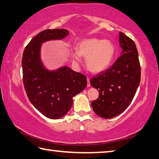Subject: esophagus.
<instances>
[{"instance_id": "34e87169", "label": "esophagus", "mask_w": 159, "mask_h": 159, "mask_svg": "<svg viewBox=\"0 0 159 159\" xmlns=\"http://www.w3.org/2000/svg\"><path fill=\"white\" fill-rule=\"evenodd\" d=\"M87 82H88L87 86H88V87H90V79H89V78H87Z\"/></svg>"}]
</instances>
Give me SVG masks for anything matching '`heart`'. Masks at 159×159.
<instances>
[{
  "mask_svg": "<svg viewBox=\"0 0 159 159\" xmlns=\"http://www.w3.org/2000/svg\"><path fill=\"white\" fill-rule=\"evenodd\" d=\"M115 45L109 39L90 38L81 41L77 52L73 54L74 59L80 62V56L85 58V64L90 72L98 74L106 70L114 60Z\"/></svg>",
  "mask_w": 159,
  "mask_h": 159,
  "instance_id": "obj_1",
  "label": "heart"
}]
</instances>
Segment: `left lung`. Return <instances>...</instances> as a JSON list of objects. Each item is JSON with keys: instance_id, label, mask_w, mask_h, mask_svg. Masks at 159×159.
Instances as JSON below:
<instances>
[{"instance_id": "1", "label": "left lung", "mask_w": 159, "mask_h": 159, "mask_svg": "<svg viewBox=\"0 0 159 159\" xmlns=\"http://www.w3.org/2000/svg\"><path fill=\"white\" fill-rule=\"evenodd\" d=\"M121 56L111 68L93 77L90 85L99 97L91 102L93 110L105 119L115 117L126 110L134 98L141 79V67L135 43L120 32Z\"/></svg>"}]
</instances>
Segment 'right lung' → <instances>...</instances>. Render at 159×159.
<instances>
[{
    "label": "right lung",
    "instance_id": "right-lung-1",
    "mask_svg": "<svg viewBox=\"0 0 159 159\" xmlns=\"http://www.w3.org/2000/svg\"><path fill=\"white\" fill-rule=\"evenodd\" d=\"M69 34L65 29L42 31L29 42L22 55L23 83L27 97L37 110L52 120L64 117L72 107L73 98L87 85L84 74L68 66L49 70L42 62V43L61 40Z\"/></svg>",
    "mask_w": 159,
    "mask_h": 159
}]
</instances>
